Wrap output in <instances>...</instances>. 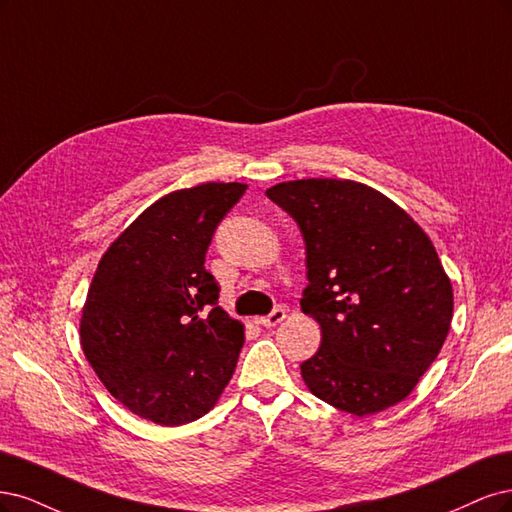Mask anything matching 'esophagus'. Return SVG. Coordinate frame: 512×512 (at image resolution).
<instances>
[{
  "label": "esophagus",
  "instance_id": "esophagus-1",
  "mask_svg": "<svg viewBox=\"0 0 512 512\" xmlns=\"http://www.w3.org/2000/svg\"><path fill=\"white\" fill-rule=\"evenodd\" d=\"M287 310L285 308H274L268 317H259L257 323L263 327H276L280 321H285Z\"/></svg>",
  "mask_w": 512,
  "mask_h": 512
}]
</instances>
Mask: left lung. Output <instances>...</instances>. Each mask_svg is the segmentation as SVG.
Listing matches in <instances>:
<instances>
[{"label":"left lung","mask_w":512,"mask_h":512,"mask_svg":"<svg viewBox=\"0 0 512 512\" xmlns=\"http://www.w3.org/2000/svg\"><path fill=\"white\" fill-rule=\"evenodd\" d=\"M306 244L304 315L319 351L300 366L306 387L357 417L402 402L438 357L453 287L410 214L364 183L304 178L266 191Z\"/></svg>","instance_id":"obj_1"}]
</instances>
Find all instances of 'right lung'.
<instances>
[{"mask_svg": "<svg viewBox=\"0 0 512 512\" xmlns=\"http://www.w3.org/2000/svg\"><path fill=\"white\" fill-rule=\"evenodd\" d=\"M244 191L204 183L163 195L97 263L82 351L110 395L142 419L172 427L204 417L236 370L244 325L217 306L204 261Z\"/></svg>", "mask_w": 512, "mask_h": 512, "instance_id": "1", "label": "right lung"}]
</instances>
